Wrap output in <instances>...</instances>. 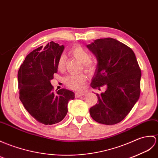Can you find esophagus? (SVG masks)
Instances as JSON below:
<instances>
[{
	"instance_id": "esophagus-1",
	"label": "esophagus",
	"mask_w": 158,
	"mask_h": 158,
	"mask_svg": "<svg viewBox=\"0 0 158 158\" xmlns=\"http://www.w3.org/2000/svg\"><path fill=\"white\" fill-rule=\"evenodd\" d=\"M85 94V92H80V93H76L75 94V98H79L81 96H83Z\"/></svg>"
}]
</instances>
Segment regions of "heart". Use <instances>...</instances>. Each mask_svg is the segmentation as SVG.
<instances>
[{
    "label": "heart",
    "mask_w": 158,
    "mask_h": 158,
    "mask_svg": "<svg viewBox=\"0 0 158 158\" xmlns=\"http://www.w3.org/2000/svg\"><path fill=\"white\" fill-rule=\"evenodd\" d=\"M71 53L73 56L82 62L84 70L87 72H91L95 69V63L91 60V55L89 50L81 46H77L71 50ZM66 56L64 54H61L57 61L56 67L58 71H62L65 68ZM87 77L85 75L71 74L66 76L64 78V83L66 85L73 89L78 90L81 88L82 85L86 81Z\"/></svg>",
    "instance_id": "heart-1"
}]
</instances>
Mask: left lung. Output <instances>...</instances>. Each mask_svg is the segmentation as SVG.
I'll list each match as a JSON object with an SVG mask.
<instances>
[{
    "mask_svg": "<svg viewBox=\"0 0 158 158\" xmlns=\"http://www.w3.org/2000/svg\"><path fill=\"white\" fill-rule=\"evenodd\" d=\"M96 56L98 65L91 87L97 94L98 104L89 109L95 121L107 125L120 123L127 116L140 96L141 72L131 48L111 38L98 39L87 45Z\"/></svg>",
    "mask_w": 158,
    "mask_h": 158,
    "instance_id": "1",
    "label": "left lung"
}]
</instances>
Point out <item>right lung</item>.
I'll list each match as a JSON object with an SVG mask.
<instances>
[{"label": "right lung", "mask_w": 158, "mask_h": 158, "mask_svg": "<svg viewBox=\"0 0 158 158\" xmlns=\"http://www.w3.org/2000/svg\"><path fill=\"white\" fill-rule=\"evenodd\" d=\"M63 50V45L54 42L40 46L27 55L18 71L21 102L32 117L46 125L60 122L67 114L69 101L75 98L64 88L54 91L50 83Z\"/></svg>", "instance_id": "right-lung-1"}]
</instances>
